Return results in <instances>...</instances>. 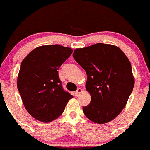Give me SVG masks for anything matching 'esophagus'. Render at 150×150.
I'll return each mask as SVG.
<instances>
[{
	"mask_svg": "<svg viewBox=\"0 0 150 150\" xmlns=\"http://www.w3.org/2000/svg\"><path fill=\"white\" fill-rule=\"evenodd\" d=\"M82 89H81V88H79V89H77V90L75 92V95L76 96H78L79 95H80V93H81L82 92Z\"/></svg>",
	"mask_w": 150,
	"mask_h": 150,
	"instance_id": "esophagus-1",
	"label": "esophagus"
}]
</instances>
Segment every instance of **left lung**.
<instances>
[{"mask_svg":"<svg viewBox=\"0 0 150 150\" xmlns=\"http://www.w3.org/2000/svg\"><path fill=\"white\" fill-rule=\"evenodd\" d=\"M73 57L87 76L91 102L83 107L84 115L100 124L112 121L124 108L134 86L129 60L119 47L103 43L76 49Z\"/></svg>","mask_w":150,"mask_h":150,"instance_id":"1","label":"left lung"}]
</instances>
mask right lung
<instances>
[{"instance_id":"obj_1","label":"right lung","mask_w":150,"mask_h":150,"mask_svg":"<svg viewBox=\"0 0 150 150\" xmlns=\"http://www.w3.org/2000/svg\"><path fill=\"white\" fill-rule=\"evenodd\" d=\"M73 52L59 45L38 47L22 61L17 87L27 112L38 121L56 119L73 98L62 86L58 69Z\"/></svg>"}]
</instances>
